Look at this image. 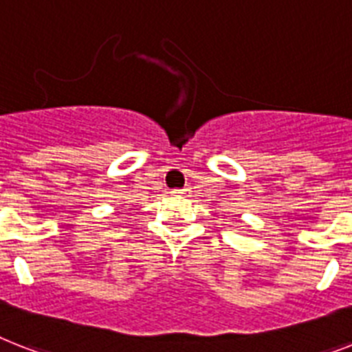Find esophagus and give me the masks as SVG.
<instances>
[{
	"label": "esophagus",
	"mask_w": 352,
	"mask_h": 352,
	"mask_svg": "<svg viewBox=\"0 0 352 352\" xmlns=\"http://www.w3.org/2000/svg\"><path fill=\"white\" fill-rule=\"evenodd\" d=\"M188 191V188H182V190H173V193H186Z\"/></svg>",
	"instance_id": "1"
}]
</instances>
